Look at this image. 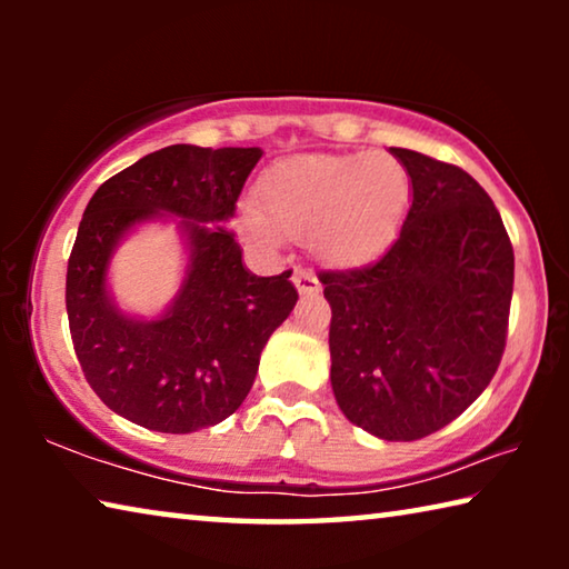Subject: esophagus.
I'll list each match as a JSON object with an SVG mask.
<instances>
[{
	"label": "esophagus",
	"instance_id": "obj_1",
	"mask_svg": "<svg viewBox=\"0 0 569 569\" xmlns=\"http://www.w3.org/2000/svg\"><path fill=\"white\" fill-rule=\"evenodd\" d=\"M293 286L298 288V293H301L303 298L319 296V291H321V281H319V278H316L313 271H306V268H296V271H293Z\"/></svg>",
	"mask_w": 569,
	"mask_h": 569
}]
</instances>
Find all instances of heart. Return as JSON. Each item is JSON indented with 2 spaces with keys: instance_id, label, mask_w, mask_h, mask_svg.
<instances>
[{
  "instance_id": "heart-1",
  "label": "heart",
  "mask_w": 569,
  "mask_h": 569,
  "mask_svg": "<svg viewBox=\"0 0 569 569\" xmlns=\"http://www.w3.org/2000/svg\"><path fill=\"white\" fill-rule=\"evenodd\" d=\"M409 172L397 158L298 156L276 166L258 186L261 206L246 203L240 228L261 246L308 236L323 261L349 266L387 243L409 203Z\"/></svg>"
}]
</instances>
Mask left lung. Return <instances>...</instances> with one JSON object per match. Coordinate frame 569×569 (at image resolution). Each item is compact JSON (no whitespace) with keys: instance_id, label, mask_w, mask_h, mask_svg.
I'll use <instances>...</instances> for the list:
<instances>
[{"instance_id":"left-lung-1","label":"left lung","mask_w":569,"mask_h":569,"mask_svg":"<svg viewBox=\"0 0 569 569\" xmlns=\"http://www.w3.org/2000/svg\"><path fill=\"white\" fill-rule=\"evenodd\" d=\"M411 206L377 261L321 273L331 387L343 417L387 441L429 437L489 387L505 353L515 250L499 210L457 166L391 148Z\"/></svg>"}]
</instances>
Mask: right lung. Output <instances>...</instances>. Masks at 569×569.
<instances>
[{
    "instance_id": "add662e5",
    "label": "right lung",
    "mask_w": 569,
    "mask_h": 569,
    "mask_svg": "<svg viewBox=\"0 0 569 569\" xmlns=\"http://www.w3.org/2000/svg\"><path fill=\"white\" fill-rule=\"evenodd\" d=\"M261 148L170 146L104 180L90 198L67 263V319L84 379L108 407L162 435H190L233 413L253 387L271 333L293 311L291 271L243 266L228 220ZM180 217L187 278L146 322L107 288L113 250L132 227Z\"/></svg>"
}]
</instances>
